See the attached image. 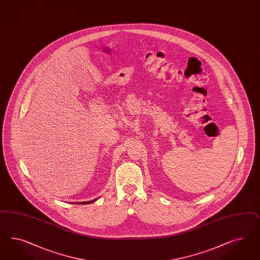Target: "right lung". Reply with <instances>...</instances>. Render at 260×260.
<instances>
[{"label":"right lung","instance_id":"add662e5","mask_svg":"<svg viewBox=\"0 0 260 260\" xmlns=\"http://www.w3.org/2000/svg\"><path fill=\"white\" fill-rule=\"evenodd\" d=\"M96 200H93V201H90V202H81V203H76V204H91V203H93V202H95Z\"/></svg>","mask_w":260,"mask_h":260}]
</instances>
